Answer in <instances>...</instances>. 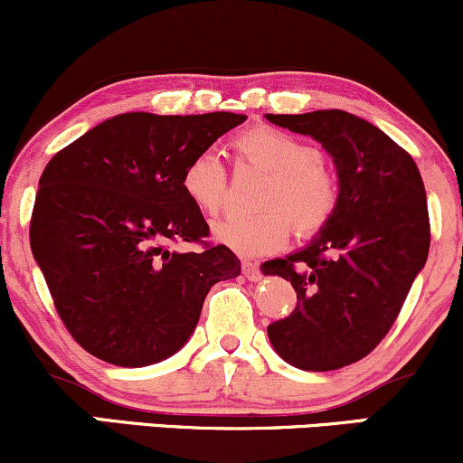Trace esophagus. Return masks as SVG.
Masks as SVG:
<instances>
[{
	"mask_svg": "<svg viewBox=\"0 0 463 463\" xmlns=\"http://www.w3.org/2000/svg\"><path fill=\"white\" fill-rule=\"evenodd\" d=\"M241 269H243V276H246L248 280H261V269H259L257 265H254V263L243 261Z\"/></svg>",
	"mask_w": 463,
	"mask_h": 463,
	"instance_id": "obj_1",
	"label": "esophagus"
}]
</instances>
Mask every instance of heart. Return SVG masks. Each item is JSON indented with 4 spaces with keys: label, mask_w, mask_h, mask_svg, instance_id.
I'll return each mask as SVG.
<instances>
[{
    "label": "heart",
    "mask_w": 463,
    "mask_h": 463,
    "mask_svg": "<svg viewBox=\"0 0 463 463\" xmlns=\"http://www.w3.org/2000/svg\"><path fill=\"white\" fill-rule=\"evenodd\" d=\"M235 152L239 163L269 172L259 194L263 211L217 222V243L241 257H263L285 246L291 228L300 239H311L337 215L342 202L339 180L322 163V152L316 146L272 126H254L237 137ZM180 187L200 213H220L228 191L220 154L211 147L194 154L184 165Z\"/></svg>",
    "instance_id": "1"
}]
</instances>
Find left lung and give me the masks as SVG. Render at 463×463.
Here are the masks:
<instances>
[{
	"label": "left lung",
	"instance_id": "1",
	"mask_svg": "<svg viewBox=\"0 0 463 463\" xmlns=\"http://www.w3.org/2000/svg\"><path fill=\"white\" fill-rule=\"evenodd\" d=\"M322 143L337 167V215L307 248L263 265L296 291V309L268 326L294 368L339 370L390 333L413 279L427 263L431 224L422 176L409 154L346 110L265 115Z\"/></svg>",
	"mask_w": 463,
	"mask_h": 463
}]
</instances>
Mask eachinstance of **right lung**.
Listing matches in <instances>:
<instances>
[{
    "label": "right lung",
    "mask_w": 463,
    "mask_h": 463,
    "mask_svg": "<svg viewBox=\"0 0 463 463\" xmlns=\"http://www.w3.org/2000/svg\"><path fill=\"white\" fill-rule=\"evenodd\" d=\"M246 115L124 113L54 154L39 180L30 246L71 337L93 357L143 368L187 344L206 294L241 274L180 176ZM200 242L195 253L174 242Z\"/></svg>",
    "instance_id": "1"
}]
</instances>
